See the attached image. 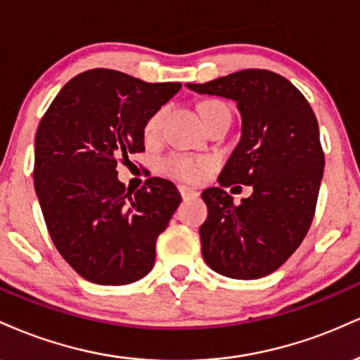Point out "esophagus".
Segmentation results:
<instances>
[{"label": "esophagus", "mask_w": 360, "mask_h": 360, "mask_svg": "<svg viewBox=\"0 0 360 360\" xmlns=\"http://www.w3.org/2000/svg\"><path fill=\"white\" fill-rule=\"evenodd\" d=\"M179 190H180L181 197H184L185 200H187V198H197V197H198V192H197V190L190 188V187H187V185H180Z\"/></svg>", "instance_id": "1"}]
</instances>
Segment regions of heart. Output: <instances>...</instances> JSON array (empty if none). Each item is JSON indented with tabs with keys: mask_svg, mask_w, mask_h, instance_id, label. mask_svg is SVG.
Returning a JSON list of instances; mask_svg holds the SVG:
<instances>
[{
	"mask_svg": "<svg viewBox=\"0 0 360 360\" xmlns=\"http://www.w3.org/2000/svg\"><path fill=\"white\" fill-rule=\"evenodd\" d=\"M224 108H226V105L219 103V101H209V103H204L200 105L202 117H205L207 114L215 112ZM163 116H165V109L162 108L148 117L145 124L146 138H153L155 134L158 133L160 126H162ZM162 168L165 173H168V175L173 176V179L185 180V181H197L202 179L204 172L209 168V162L202 158H195V156H190V155L173 153L163 160Z\"/></svg>",
	"mask_w": 360,
	"mask_h": 360,
	"instance_id": "obj_1",
	"label": "heart"
}]
</instances>
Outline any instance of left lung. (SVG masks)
Returning <instances> with one entry per match:
<instances>
[{"label": "left lung", "instance_id": "1", "mask_svg": "<svg viewBox=\"0 0 360 360\" xmlns=\"http://www.w3.org/2000/svg\"><path fill=\"white\" fill-rule=\"evenodd\" d=\"M187 87L238 104L240 139L219 184L252 187L239 205L221 187L202 192L209 209L200 226L202 256L222 276H268L297 251L314 221L325 167L315 114L290 80L269 70H240Z\"/></svg>", "mask_w": 360, "mask_h": 360}]
</instances>
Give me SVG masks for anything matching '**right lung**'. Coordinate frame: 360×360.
Returning a JSON list of instances; mask_svg holds the SVG:
<instances>
[{"label": "right lung", "instance_id": "right-lung-1", "mask_svg": "<svg viewBox=\"0 0 360 360\" xmlns=\"http://www.w3.org/2000/svg\"><path fill=\"white\" fill-rule=\"evenodd\" d=\"M180 87L92 69L62 87L38 124L33 179L46 229L87 281L129 285L153 268L156 239L181 197L158 176L126 190L116 167L145 151L148 117Z\"/></svg>", "mask_w": 360, "mask_h": 360}]
</instances>
